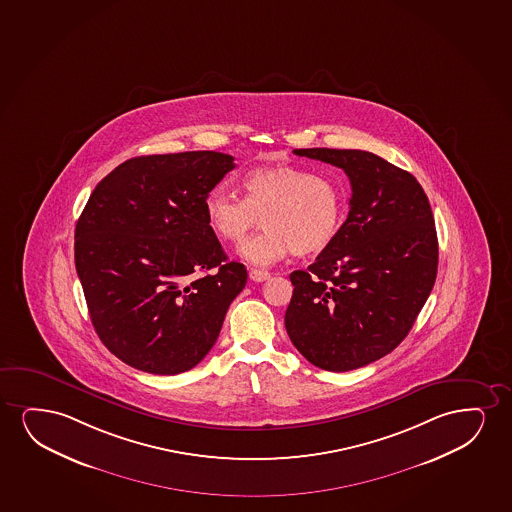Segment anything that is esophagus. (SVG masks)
Instances as JSON below:
<instances>
[{
	"mask_svg": "<svg viewBox=\"0 0 512 512\" xmlns=\"http://www.w3.org/2000/svg\"><path fill=\"white\" fill-rule=\"evenodd\" d=\"M269 278H271V273H267V271H260V269H252L250 271V279L255 281V283H262V281H266Z\"/></svg>",
	"mask_w": 512,
	"mask_h": 512,
	"instance_id": "1",
	"label": "esophagus"
}]
</instances>
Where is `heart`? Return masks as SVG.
Wrapping results in <instances>:
<instances>
[{"mask_svg":"<svg viewBox=\"0 0 512 512\" xmlns=\"http://www.w3.org/2000/svg\"><path fill=\"white\" fill-rule=\"evenodd\" d=\"M245 198L213 187L205 198L208 226L224 243L239 245L259 227L266 231L241 246V257L271 266L286 253L312 255L332 245L346 215L339 184L293 165L260 166L243 177Z\"/></svg>","mask_w":512,"mask_h":512,"instance_id":"1","label":"heart"}]
</instances>
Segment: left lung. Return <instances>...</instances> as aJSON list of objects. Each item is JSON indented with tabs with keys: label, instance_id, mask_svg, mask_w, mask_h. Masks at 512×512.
Segmentation results:
<instances>
[{
	"label": "left lung",
	"instance_id": "1",
	"mask_svg": "<svg viewBox=\"0 0 512 512\" xmlns=\"http://www.w3.org/2000/svg\"><path fill=\"white\" fill-rule=\"evenodd\" d=\"M351 180L349 215L307 271L290 274L288 337L328 372H349L394 351L412 330L438 274L431 205L412 173L359 149H295Z\"/></svg>",
	"mask_w": 512,
	"mask_h": 512
}]
</instances>
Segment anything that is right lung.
<instances>
[{
    "label": "right lung",
    "mask_w": 512,
    "mask_h": 512,
    "mask_svg": "<svg viewBox=\"0 0 512 512\" xmlns=\"http://www.w3.org/2000/svg\"><path fill=\"white\" fill-rule=\"evenodd\" d=\"M215 151L139 156L100 180L74 231V262L102 344L154 375L198 365L246 285L208 226L206 194L234 166Z\"/></svg>",
    "instance_id": "1"
}]
</instances>
